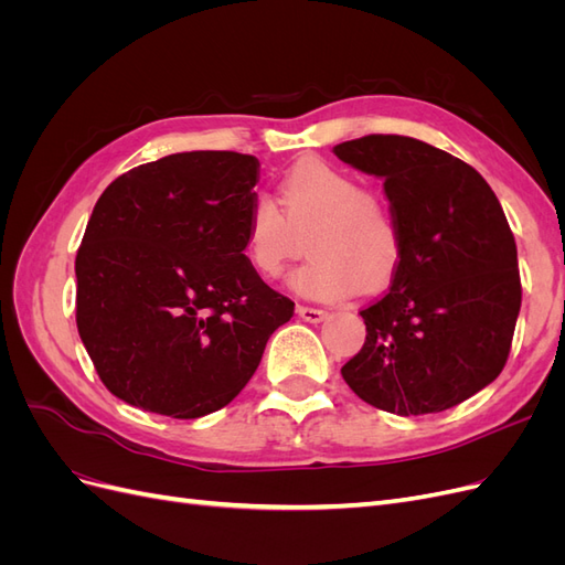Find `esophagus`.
<instances>
[{
    "label": "esophagus",
    "instance_id": "1",
    "mask_svg": "<svg viewBox=\"0 0 565 565\" xmlns=\"http://www.w3.org/2000/svg\"><path fill=\"white\" fill-rule=\"evenodd\" d=\"M297 313L306 322H320V320L328 318V311L316 309V306H297Z\"/></svg>",
    "mask_w": 565,
    "mask_h": 565
}]
</instances>
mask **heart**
<instances>
[{"mask_svg":"<svg viewBox=\"0 0 565 565\" xmlns=\"http://www.w3.org/2000/svg\"><path fill=\"white\" fill-rule=\"evenodd\" d=\"M280 210L256 198L243 224V249L262 278L276 280L301 254L311 256L289 287L313 301H341L388 285L401 266V231L388 202L324 160H301L278 183Z\"/></svg>","mask_w":565,"mask_h":565,"instance_id":"heart-1","label":"heart"}]
</instances>
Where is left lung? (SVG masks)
<instances>
[{
    "label": "left lung",
    "mask_w": 565,
    "mask_h": 565,
    "mask_svg": "<svg viewBox=\"0 0 565 565\" xmlns=\"http://www.w3.org/2000/svg\"><path fill=\"white\" fill-rule=\"evenodd\" d=\"M332 150L384 179L403 245L388 292L361 311L365 344L341 377L386 413H443L507 363L521 311L514 233L486 179L446 150L396 134Z\"/></svg>",
    "instance_id": "8db88e82"
}]
</instances>
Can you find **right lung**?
Instances as JSON below:
<instances>
[{"label":"right lung","mask_w":565,"mask_h":565,"mask_svg":"<svg viewBox=\"0 0 565 565\" xmlns=\"http://www.w3.org/2000/svg\"><path fill=\"white\" fill-rule=\"evenodd\" d=\"M256 181L254 156L193 150L134 167L98 198L75 259L77 330L119 401L210 415L295 316L243 254Z\"/></svg>","instance_id":"add662e5"}]
</instances>
